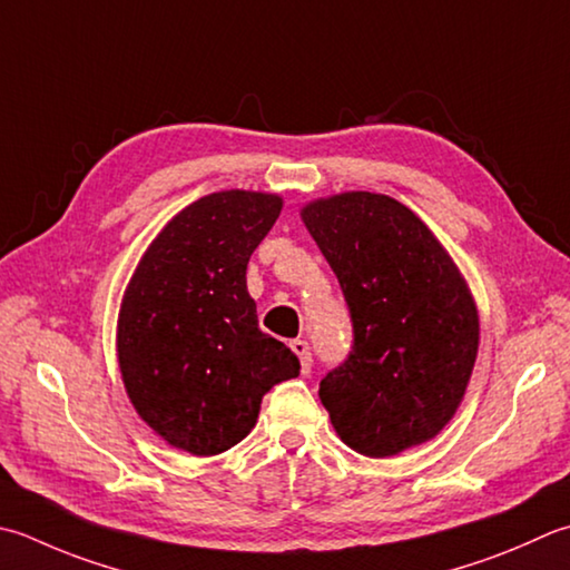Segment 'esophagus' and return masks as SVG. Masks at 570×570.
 Returning <instances> with one entry per match:
<instances>
[{
  "mask_svg": "<svg viewBox=\"0 0 570 570\" xmlns=\"http://www.w3.org/2000/svg\"><path fill=\"white\" fill-rule=\"evenodd\" d=\"M288 345H292V351L296 353V358H298V363H301V373H308V371H311V363H314V361H311L308 343L296 338V341H292Z\"/></svg>",
  "mask_w": 570,
  "mask_h": 570,
  "instance_id": "esophagus-1",
  "label": "esophagus"
}]
</instances>
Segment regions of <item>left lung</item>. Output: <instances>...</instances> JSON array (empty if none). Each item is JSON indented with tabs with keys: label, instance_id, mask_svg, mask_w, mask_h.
Returning <instances> with one entry per match:
<instances>
[{
	"label": "left lung",
	"instance_id": "8db88e82",
	"mask_svg": "<svg viewBox=\"0 0 570 570\" xmlns=\"http://www.w3.org/2000/svg\"><path fill=\"white\" fill-rule=\"evenodd\" d=\"M353 318L348 361L321 381L333 430L365 456H395L444 430L479 351V311L450 252L415 212L377 193L301 207Z\"/></svg>",
	"mask_w": 570,
	"mask_h": 570
}]
</instances>
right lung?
Segmentation results:
<instances>
[{"label": "right lung", "mask_w": 570, "mask_h": 570, "mask_svg": "<svg viewBox=\"0 0 570 570\" xmlns=\"http://www.w3.org/2000/svg\"><path fill=\"white\" fill-rule=\"evenodd\" d=\"M284 199L222 189L167 222L126 286L116 351L128 400L170 448L227 452L259 417L262 397L298 375V358L266 336L247 292L252 252Z\"/></svg>", "instance_id": "obj_1"}]
</instances>
